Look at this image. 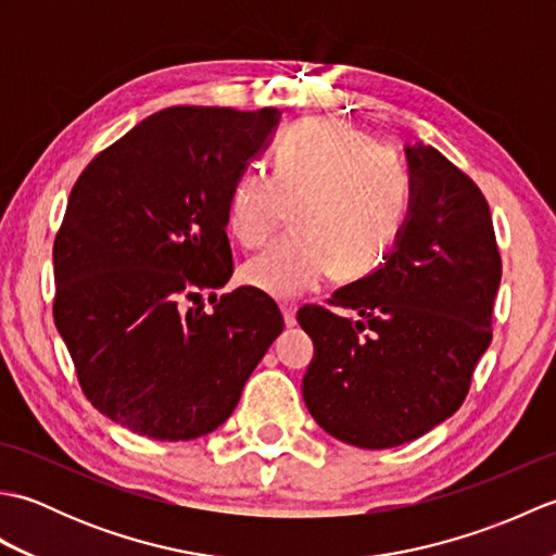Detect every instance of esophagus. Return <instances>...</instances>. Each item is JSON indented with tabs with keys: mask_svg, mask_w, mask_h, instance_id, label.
<instances>
[{
	"mask_svg": "<svg viewBox=\"0 0 556 556\" xmlns=\"http://www.w3.org/2000/svg\"><path fill=\"white\" fill-rule=\"evenodd\" d=\"M281 315H285L287 327H296V308L293 305H281Z\"/></svg>",
	"mask_w": 556,
	"mask_h": 556,
	"instance_id": "34e87169",
	"label": "esophagus"
}]
</instances>
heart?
<instances>
[{
  "mask_svg": "<svg viewBox=\"0 0 556 556\" xmlns=\"http://www.w3.org/2000/svg\"><path fill=\"white\" fill-rule=\"evenodd\" d=\"M408 207L410 184L392 150L349 124L301 122L281 136L271 174L245 169L231 186L227 222L248 248L269 241L293 210V233L245 260L241 279L289 301L332 271L368 277L392 253Z\"/></svg>",
  "mask_w": 556,
  "mask_h": 556,
  "instance_id": "obj_1",
  "label": "heart"
}]
</instances>
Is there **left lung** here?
<instances>
[{
  "label": "left lung",
  "instance_id": "1",
  "mask_svg": "<svg viewBox=\"0 0 556 556\" xmlns=\"http://www.w3.org/2000/svg\"><path fill=\"white\" fill-rule=\"evenodd\" d=\"M404 152V231L380 267L329 301L361 320L317 305L299 311L315 344L305 406L325 432L361 448L406 444L454 416L492 341L502 279L480 188L432 146L406 143Z\"/></svg>",
  "mask_w": 556,
  "mask_h": 556
}]
</instances>
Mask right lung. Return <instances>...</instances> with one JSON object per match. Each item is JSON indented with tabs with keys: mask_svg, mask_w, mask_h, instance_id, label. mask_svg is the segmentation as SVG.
Instances as JSON below:
<instances>
[{
	"mask_svg": "<svg viewBox=\"0 0 556 556\" xmlns=\"http://www.w3.org/2000/svg\"><path fill=\"white\" fill-rule=\"evenodd\" d=\"M279 119L275 108L162 110L100 152L68 195L54 325L90 404L136 434L186 442L217 430L285 329L251 287L212 313L200 303L231 277V186Z\"/></svg>",
	"mask_w": 556,
	"mask_h": 556,
	"instance_id": "right-lung-1",
	"label": "right lung"
}]
</instances>
